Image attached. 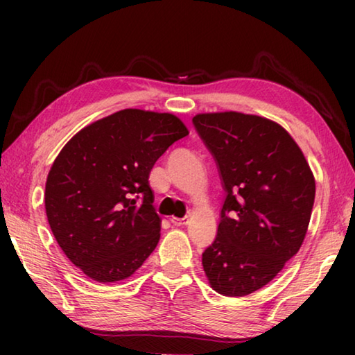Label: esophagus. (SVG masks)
<instances>
[{
  "mask_svg": "<svg viewBox=\"0 0 355 355\" xmlns=\"http://www.w3.org/2000/svg\"><path fill=\"white\" fill-rule=\"evenodd\" d=\"M171 222H172V224L175 225V227H183V225H188L189 218H175V216H172Z\"/></svg>",
  "mask_w": 355,
  "mask_h": 355,
  "instance_id": "1",
  "label": "esophagus"
}]
</instances>
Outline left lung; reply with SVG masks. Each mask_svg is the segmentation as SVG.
Segmentation results:
<instances>
[{"label":"left lung","instance_id":"1","mask_svg":"<svg viewBox=\"0 0 355 355\" xmlns=\"http://www.w3.org/2000/svg\"><path fill=\"white\" fill-rule=\"evenodd\" d=\"M227 192L218 236L202 254L214 291L239 297L268 285L297 254L315 202V177L291 135L236 111L192 119Z\"/></svg>","mask_w":355,"mask_h":355}]
</instances>
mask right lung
I'll return each mask as SVG.
<instances>
[{
    "mask_svg": "<svg viewBox=\"0 0 355 355\" xmlns=\"http://www.w3.org/2000/svg\"><path fill=\"white\" fill-rule=\"evenodd\" d=\"M188 135L171 112L130 107L84 127L59 152L45 184L48 224L89 279H128L155 250L161 218L152 205L150 171Z\"/></svg>",
    "mask_w": 355,
    "mask_h": 355,
    "instance_id": "obj_1",
    "label": "right lung"
}]
</instances>
